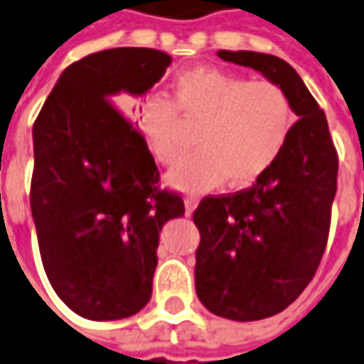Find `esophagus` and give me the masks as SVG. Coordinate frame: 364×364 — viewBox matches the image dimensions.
Instances as JSON below:
<instances>
[{"instance_id": "1", "label": "esophagus", "mask_w": 364, "mask_h": 364, "mask_svg": "<svg viewBox=\"0 0 364 364\" xmlns=\"http://www.w3.org/2000/svg\"><path fill=\"white\" fill-rule=\"evenodd\" d=\"M199 199L193 198V196H188V198L184 199V205H186V215H192L193 211H196V207H198Z\"/></svg>"}]
</instances>
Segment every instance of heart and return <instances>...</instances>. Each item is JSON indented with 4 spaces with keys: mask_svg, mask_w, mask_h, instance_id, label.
I'll return each mask as SVG.
<instances>
[{
    "mask_svg": "<svg viewBox=\"0 0 364 364\" xmlns=\"http://www.w3.org/2000/svg\"><path fill=\"white\" fill-rule=\"evenodd\" d=\"M178 114L186 122H199L193 134L198 149L178 157L165 180L188 193L226 180L232 186L255 182L278 159L291 130V105L278 84L247 82L220 68H192L174 80L171 100L155 94L140 101L138 124L159 163L176 155Z\"/></svg>",
    "mask_w": 364,
    "mask_h": 364,
    "instance_id": "1",
    "label": "heart"
}]
</instances>
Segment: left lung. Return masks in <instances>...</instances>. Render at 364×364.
Here are the masks:
<instances>
[{"mask_svg": "<svg viewBox=\"0 0 364 364\" xmlns=\"http://www.w3.org/2000/svg\"><path fill=\"white\" fill-rule=\"evenodd\" d=\"M217 55L278 84L299 119L255 184L201 199L193 213L201 234L199 301L230 321H261L296 301L318 269L338 188V153L326 114L291 65L257 51L220 49Z\"/></svg>", "mask_w": 364, "mask_h": 364, "instance_id": "obj_1", "label": "left lung"}]
</instances>
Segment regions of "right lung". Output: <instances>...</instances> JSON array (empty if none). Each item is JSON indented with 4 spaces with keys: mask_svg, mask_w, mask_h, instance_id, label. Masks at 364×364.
Segmentation results:
<instances>
[{
    "mask_svg": "<svg viewBox=\"0 0 364 364\" xmlns=\"http://www.w3.org/2000/svg\"><path fill=\"white\" fill-rule=\"evenodd\" d=\"M171 63L149 48L84 57L63 70L32 128L30 209L43 269L65 305L90 321L146 307L161 230L184 215L182 198L159 190L144 136L113 105L147 94Z\"/></svg>",
    "mask_w": 364,
    "mask_h": 364,
    "instance_id": "1",
    "label": "right lung"
}]
</instances>
